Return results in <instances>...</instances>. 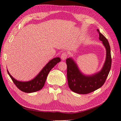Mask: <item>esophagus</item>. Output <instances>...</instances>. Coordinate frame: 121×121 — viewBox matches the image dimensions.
<instances>
[{
    "label": "esophagus",
    "mask_w": 121,
    "mask_h": 121,
    "mask_svg": "<svg viewBox=\"0 0 121 121\" xmlns=\"http://www.w3.org/2000/svg\"><path fill=\"white\" fill-rule=\"evenodd\" d=\"M67 56H68V53L67 52H64L61 54V58L62 59V60H64L66 59Z\"/></svg>",
    "instance_id": "34e87169"
}]
</instances>
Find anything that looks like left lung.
Masks as SVG:
<instances>
[{
  "label": "left lung",
  "instance_id": "1",
  "mask_svg": "<svg viewBox=\"0 0 121 121\" xmlns=\"http://www.w3.org/2000/svg\"><path fill=\"white\" fill-rule=\"evenodd\" d=\"M97 30L99 35V40L102 41L106 50V60L102 70L92 76H86L80 72L72 58L66 60L68 86L71 91L77 94H87L101 87L105 82L110 70L112 57L108 41L99 29Z\"/></svg>",
  "mask_w": 121,
  "mask_h": 121
}]
</instances>
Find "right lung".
Returning a JSON list of instances; mask_svg holds the SVG:
<instances>
[{
	"label": "right lung",
	"mask_w": 121,
	"mask_h": 121,
	"mask_svg": "<svg viewBox=\"0 0 121 121\" xmlns=\"http://www.w3.org/2000/svg\"><path fill=\"white\" fill-rule=\"evenodd\" d=\"M60 61V57L53 58L49 62H48V64L34 79L26 82H22L16 80L11 75L8 70L7 71L13 82L19 90L25 93H33L40 90L43 88L48 73Z\"/></svg>",
	"instance_id": "add662e5"
}]
</instances>
